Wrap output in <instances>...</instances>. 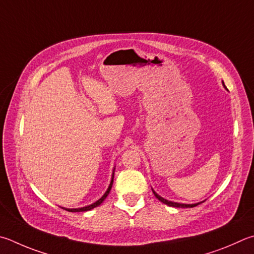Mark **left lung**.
Wrapping results in <instances>:
<instances>
[{
    "mask_svg": "<svg viewBox=\"0 0 254 254\" xmlns=\"http://www.w3.org/2000/svg\"><path fill=\"white\" fill-rule=\"evenodd\" d=\"M222 84H223V86L225 87V89H227V86L224 85V82L222 81ZM228 90V89H227ZM152 192H153V194L155 195V197L158 200H160L161 202H162V203H164V204H167V205H169V206H174V207H193V206H196L197 204H200V203H202V202H204V201H202V202H199V203H194V204H186V203H178V202H172V201H168L167 199H164V197H162V196H160L158 193H156L153 189H152Z\"/></svg>",
    "mask_w": 254,
    "mask_h": 254,
    "instance_id": "8db88e82",
    "label": "left lung"
}]
</instances>
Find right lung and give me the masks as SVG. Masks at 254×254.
Listing matches in <instances>:
<instances>
[{
	"instance_id": "1",
	"label": "right lung",
	"mask_w": 254,
	"mask_h": 254,
	"mask_svg": "<svg viewBox=\"0 0 254 254\" xmlns=\"http://www.w3.org/2000/svg\"><path fill=\"white\" fill-rule=\"evenodd\" d=\"M114 170H115V168L113 169L112 179H111V182H110V184H109L108 190L105 191L104 194H103L102 196H101L98 201H95L94 203H92V204H90V205H86V206H83V207H77V209H67V207H62V209L66 210V211H68V212H84V211H90V210H92V209H94V207L99 206L105 199H107V196L109 195L110 191H111V188H112V184H113V179H114Z\"/></svg>"
}]
</instances>
